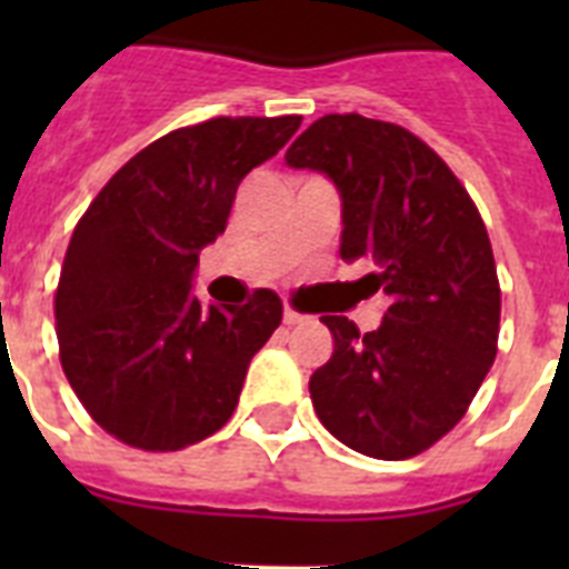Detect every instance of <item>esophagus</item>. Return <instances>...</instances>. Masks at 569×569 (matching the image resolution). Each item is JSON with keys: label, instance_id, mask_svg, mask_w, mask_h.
Instances as JSON below:
<instances>
[{"label": "esophagus", "instance_id": "34e87169", "mask_svg": "<svg viewBox=\"0 0 569 569\" xmlns=\"http://www.w3.org/2000/svg\"><path fill=\"white\" fill-rule=\"evenodd\" d=\"M283 321H286V325H289V328H292V325H301V321H307V316H303V312H298V310H295V307H289V303H286Z\"/></svg>", "mask_w": 569, "mask_h": 569}]
</instances>
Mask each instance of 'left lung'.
Wrapping results in <instances>:
<instances>
[{
  "instance_id": "obj_1",
  "label": "left lung",
  "mask_w": 569,
  "mask_h": 569,
  "mask_svg": "<svg viewBox=\"0 0 569 569\" xmlns=\"http://www.w3.org/2000/svg\"><path fill=\"white\" fill-rule=\"evenodd\" d=\"M289 168L333 180L346 262L369 259L366 295H387L378 330L321 316L333 355L310 378L321 425L348 449L405 460L463 419L496 360L502 292L472 197L449 164L396 123L325 114L286 150Z\"/></svg>"
}]
</instances>
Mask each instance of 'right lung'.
I'll return each mask as SVG.
<instances>
[{"mask_svg": "<svg viewBox=\"0 0 569 569\" xmlns=\"http://www.w3.org/2000/svg\"><path fill=\"white\" fill-rule=\"evenodd\" d=\"M298 127L286 114L173 129L132 156L76 223L56 292L61 369L120 442L186 449L239 405L283 303L257 289L244 307H203L191 280L200 250L227 230L239 182Z\"/></svg>", "mask_w": 569, "mask_h": 569, "instance_id": "1", "label": "right lung"}]
</instances>
